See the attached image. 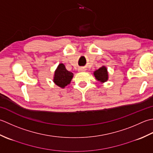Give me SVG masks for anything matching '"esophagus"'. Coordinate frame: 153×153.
<instances>
[{
	"mask_svg": "<svg viewBox=\"0 0 153 153\" xmlns=\"http://www.w3.org/2000/svg\"><path fill=\"white\" fill-rule=\"evenodd\" d=\"M79 71H85V68H82V67H80V68H79Z\"/></svg>",
	"mask_w": 153,
	"mask_h": 153,
	"instance_id": "obj_1",
	"label": "esophagus"
}]
</instances>
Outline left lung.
<instances>
[{"mask_svg":"<svg viewBox=\"0 0 153 153\" xmlns=\"http://www.w3.org/2000/svg\"><path fill=\"white\" fill-rule=\"evenodd\" d=\"M96 79L100 82H104L108 80V72L107 69L104 66L100 67L99 69L96 70L94 73Z\"/></svg>","mask_w":153,"mask_h":153,"instance_id":"8db88e82","label":"left lung"}]
</instances>
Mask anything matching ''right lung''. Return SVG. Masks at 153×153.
<instances>
[{"label": "right lung", "mask_w": 153, "mask_h": 153, "mask_svg": "<svg viewBox=\"0 0 153 153\" xmlns=\"http://www.w3.org/2000/svg\"><path fill=\"white\" fill-rule=\"evenodd\" d=\"M73 73L67 71L63 64H59L55 72L54 82L57 86L65 88L73 79Z\"/></svg>", "instance_id": "add662e5"}]
</instances>
